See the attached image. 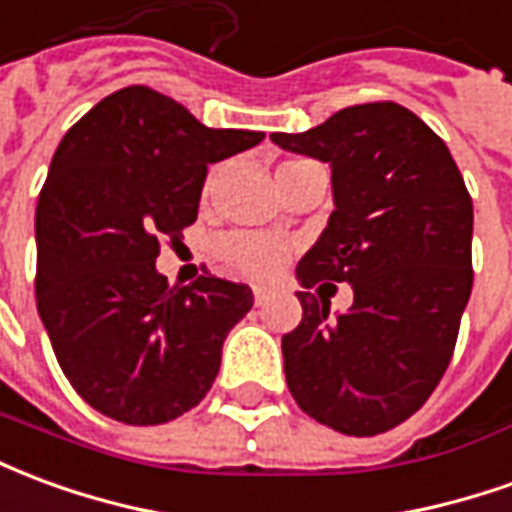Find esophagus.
<instances>
[{
  "instance_id": "34e87169",
  "label": "esophagus",
  "mask_w": 512,
  "mask_h": 512,
  "mask_svg": "<svg viewBox=\"0 0 512 512\" xmlns=\"http://www.w3.org/2000/svg\"><path fill=\"white\" fill-rule=\"evenodd\" d=\"M270 295V289L267 286H253V300H256V306H262L264 300Z\"/></svg>"
}]
</instances>
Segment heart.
I'll use <instances>...</instances> for the list:
<instances>
[{"label":"heart","mask_w":512,"mask_h":512,"mask_svg":"<svg viewBox=\"0 0 512 512\" xmlns=\"http://www.w3.org/2000/svg\"><path fill=\"white\" fill-rule=\"evenodd\" d=\"M306 162H284L278 168V181L284 179L286 173H292ZM220 179V168L209 170V176L204 181V195H212ZM286 245L281 239L264 237V234H248V231H237L228 234L217 242V256L220 262L226 264L228 270L242 278H270V275L284 264Z\"/></svg>","instance_id":"obj_1"}]
</instances>
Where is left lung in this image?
I'll return each instance as SVG.
<instances>
[{"label":"left lung","instance_id":"obj_1","mask_svg":"<svg viewBox=\"0 0 512 512\" xmlns=\"http://www.w3.org/2000/svg\"><path fill=\"white\" fill-rule=\"evenodd\" d=\"M270 140L328 162L336 204L297 264L303 320L281 339L286 386L344 436L386 433L422 408L455 353L474 281L471 195L447 143L394 101ZM331 280L356 295L336 318L307 292Z\"/></svg>","mask_w":512,"mask_h":512}]
</instances>
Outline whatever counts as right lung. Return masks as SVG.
Segmentation results:
<instances>
[{
	"label": "right lung",
	"mask_w": 512,
	"mask_h": 512,
	"mask_svg": "<svg viewBox=\"0 0 512 512\" xmlns=\"http://www.w3.org/2000/svg\"><path fill=\"white\" fill-rule=\"evenodd\" d=\"M262 132L209 129L146 85L115 90L65 132L35 209V300L76 394L123 424H162L212 389L245 284L157 273L159 242L195 223L212 162Z\"/></svg>",
	"instance_id": "add662e5"
}]
</instances>
